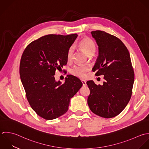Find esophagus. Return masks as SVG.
<instances>
[{"instance_id":"34e87169","label":"esophagus","mask_w":149,"mask_h":149,"mask_svg":"<svg viewBox=\"0 0 149 149\" xmlns=\"http://www.w3.org/2000/svg\"><path fill=\"white\" fill-rule=\"evenodd\" d=\"M82 83L83 86H86V82L85 81L82 80Z\"/></svg>"}]
</instances>
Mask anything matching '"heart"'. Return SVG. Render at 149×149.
I'll return each instance as SVG.
<instances>
[{
  "label": "heart",
  "instance_id": "obj_1",
  "mask_svg": "<svg viewBox=\"0 0 149 149\" xmlns=\"http://www.w3.org/2000/svg\"><path fill=\"white\" fill-rule=\"evenodd\" d=\"M79 46L84 50L86 54L88 56H91L93 54L96 50V45L94 42L88 38H84L82 39L79 42ZM74 54V48L70 47L67 52V58L68 61L72 60ZM89 70V67L82 66V65H75L71 70V72L78 77L84 78L85 77V73Z\"/></svg>",
  "mask_w": 149,
  "mask_h": 149
}]
</instances>
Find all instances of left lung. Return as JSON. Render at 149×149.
I'll list each match as a JSON object with an SVG mask.
<instances>
[{
    "instance_id": "8db88e82",
    "label": "left lung",
    "mask_w": 149,
    "mask_h": 149,
    "mask_svg": "<svg viewBox=\"0 0 149 149\" xmlns=\"http://www.w3.org/2000/svg\"><path fill=\"white\" fill-rule=\"evenodd\" d=\"M98 46L99 54L93 71L104 75L105 81L97 85L86 84L90 89L88 104L95 114L110 118L118 115L130 100L134 82V72L130 53L116 36L104 31H92Z\"/></svg>"
}]
</instances>
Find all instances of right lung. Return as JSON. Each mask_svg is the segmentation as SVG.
I'll return each mask as SVG.
<instances>
[{
  "label": "right lung",
  "mask_w": 149,
  "mask_h": 149,
  "mask_svg": "<svg viewBox=\"0 0 149 149\" xmlns=\"http://www.w3.org/2000/svg\"><path fill=\"white\" fill-rule=\"evenodd\" d=\"M77 33L47 35L29 44L22 55L19 65L21 81L27 100L40 117L57 118L65 114L70 99L82 83L77 77L67 75L64 84L55 80L56 70L67 63V52L77 39Z\"/></svg>",
  "instance_id": "right-lung-1"
}]
</instances>
